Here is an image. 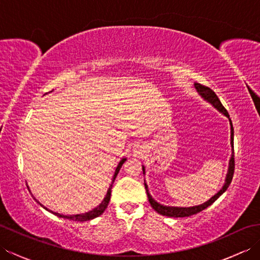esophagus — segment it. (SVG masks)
<instances>
[{"label":"esophagus","mask_w":260,"mask_h":260,"mask_svg":"<svg viewBox=\"0 0 260 260\" xmlns=\"http://www.w3.org/2000/svg\"><path fill=\"white\" fill-rule=\"evenodd\" d=\"M136 152H137V151H136Z\"/></svg>","instance_id":"esophagus-1"}]
</instances>
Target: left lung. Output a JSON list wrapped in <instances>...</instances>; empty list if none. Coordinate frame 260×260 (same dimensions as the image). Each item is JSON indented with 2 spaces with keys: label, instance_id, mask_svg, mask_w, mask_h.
<instances>
[{
  "label": "left lung",
  "instance_id": "obj_1",
  "mask_svg": "<svg viewBox=\"0 0 260 260\" xmlns=\"http://www.w3.org/2000/svg\"><path fill=\"white\" fill-rule=\"evenodd\" d=\"M196 89L198 91L199 95H200L204 101L208 102L209 104H211L212 106L218 110V112L221 113L222 115H224L225 117L229 118L230 121V133H231V141H230V144L231 147H233V153H231V157L229 159V167H228V172L227 175H225V180H224V183L222 185L221 189H220L217 193L213 197H211L209 199L208 201L203 202L202 204H199V206H193V207H170V206H164V204L158 203L157 201L154 200L152 198L150 191H148V186L146 184V182L144 181V185H145V189H146V193H147V198H148V201L151 203V207L155 210V211L159 214L165 215V217H173V218H183V217H190L192 214H197L198 212L202 211V210L207 209L209 206H211V204L217 200V199L224 193V191L228 189V186L231 183V180H233V176H234V171H235V155H234V127H233V123H231V119L229 117V114L225 108L222 106L221 102L219 101L218 96L215 95L214 91L212 89H210L209 87L206 86H202L200 84H194ZM142 169H143V173L145 174V167L144 165H142Z\"/></svg>",
  "mask_w": 260,
  "mask_h": 260
}]
</instances>
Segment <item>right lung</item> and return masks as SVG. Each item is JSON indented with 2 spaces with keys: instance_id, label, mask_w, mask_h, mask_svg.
Returning <instances> with one entry per match:
<instances>
[{
  "instance_id": "obj_1",
  "label": "right lung",
  "mask_w": 260,
  "mask_h": 260,
  "mask_svg": "<svg viewBox=\"0 0 260 260\" xmlns=\"http://www.w3.org/2000/svg\"><path fill=\"white\" fill-rule=\"evenodd\" d=\"M126 159H127L126 157H123V158H121L120 161H119V163H118V165H117V168H116V170H115V173H114V176H113L112 183H110V185H109V187H108V190H107L106 196H105V198H104V200L102 201V203H99L96 208H93L92 210H90V211L85 212V213H79V214H61V213L51 211V210H49L48 208H46L45 206H43V204H41L39 201H38V203H40V206H41L43 209L48 210L49 212H51V213H53V214H56L57 217H59V218L69 219V220H74V221H80V222H82V221H88V220H91V219H95V218L99 217V215H101V214H103V212L105 211V210H106V208H107V206H108V203H109V200H110V193H112V187H113V184H114V181H115L116 176H117V174H118V172H119L121 165H123V164L125 163ZM36 200H37V199H36Z\"/></svg>"
}]
</instances>
